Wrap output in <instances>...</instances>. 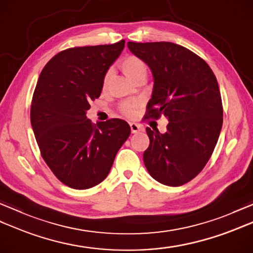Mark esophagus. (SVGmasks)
Listing matches in <instances>:
<instances>
[{
  "mask_svg": "<svg viewBox=\"0 0 253 253\" xmlns=\"http://www.w3.org/2000/svg\"><path fill=\"white\" fill-rule=\"evenodd\" d=\"M130 129H131L132 133H137L139 131H142L143 130V127L141 125H139V124L130 123Z\"/></svg>",
  "mask_w": 253,
  "mask_h": 253,
  "instance_id": "1",
  "label": "esophagus"
}]
</instances>
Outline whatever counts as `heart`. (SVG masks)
<instances>
[{"mask_svg": "<svg viewBox=\"0 0 253 253\" xmlns=\"http://www.w3.org/2000/svg\"><path fill=\"white\" fill-rule=\"evenodd\" d=\"M121 67L123 72L125 73L126 76L133 80L138 75L142 73H147V65L143 60L136 55H127L122 60ZM109 79V74L105 75L104 77V84ZM138 109L137 102H126L122 105V112L127 116H133L136 114Z\"/></svg>", "mask_w": 253, "mask_h": 253, "instance_id": "1", "label": "heart"}]
</instances>
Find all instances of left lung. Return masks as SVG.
<instances>
[{
    "label": "left lung",
    "mask_w": 253,
    "mask_h": 253,
    "mask_svg": "<svg viewBox=\"0 0 253 253\" xmlns=\"http://www.w3.org/2000/svg\"><path fill=\"white\" fill-rule=\"evenodd\" d=\"M153 75L152 96L144 118L169 120L161 133L147 127L144 165L166 186L186 184L200 173L215 148L223 125V105L215 75L190 50L171 42H128Z\"/></svg>",
    "instance_id": "obj_1"
}]
</instances>
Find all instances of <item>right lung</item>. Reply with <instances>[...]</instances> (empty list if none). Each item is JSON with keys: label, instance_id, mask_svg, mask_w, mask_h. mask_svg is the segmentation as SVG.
<instances>
[{"label": "right lung", "instance_id": "right-lung-1", "mask_svg": "<svg viewBox=\"0 0 253 253\" xmlns=\"http://www.w3.org/2000/svg\"><path fill=\"white\" fill-rule=\"evenodd\" d=\"M125 40L64 50L47 62L32 96L30 121L44 162L74 189H89L109 175L118 150L130 135L128 124L113 118L91 123L85 116Z\"/></svg>", "mask_w": 253, "mask_h": 253}]
</instances>
